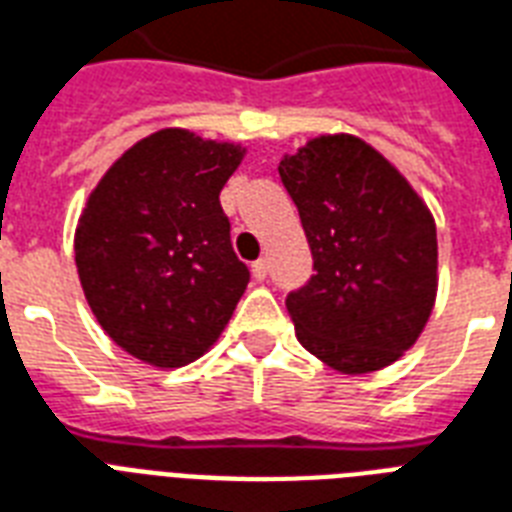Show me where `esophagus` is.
I'll list each match as a JSON object with an SVG mask.
<instances>
[{
  "instance_id": "esophagus-1",
  "label": "esophagus",
  "mask_w": 512,
  "mask_h": 512,
  "mask_svg": "<svg viewBox=\"0 0 512 512\" xmlns=\"http://www.w3.org/2000/svg\"><path fill=\"white\" fill-rule=\"evenodd\" d=\"M252 276H255L257 282H263L265 276H268V260H263V257L255 260V263H252Z\"/></svg>"
}]
</instances>
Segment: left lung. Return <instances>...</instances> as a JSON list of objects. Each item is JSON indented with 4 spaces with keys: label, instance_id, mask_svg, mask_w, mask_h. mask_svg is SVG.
<instances>
[{
    "label": "left lung",
    "instance_id": "left-lung-1",
    "mask_svg": "<svg viewBox=\"0 0 512 512\" xmlns=\"http://www.w3.org/2000/svg\"><path fill=\"white\" fill-rule=\"evenodd\" d=\"M279 174L317 271L287 295L298 341L346 376L397 362L438 298V230L424 198L354 134L308 139Z\"/></svg>",
    "mask_w": 512,
    "mask_h": 512
}]
</instances>
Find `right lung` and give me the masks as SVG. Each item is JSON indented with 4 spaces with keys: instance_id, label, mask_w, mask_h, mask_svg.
<instances>
[{
    "instance_id": "1",
    "label": "right lung",
    "mask_w": 512,
    "mask_h": 512,
    "mask_svg": "<svg viewBox=\"0 0 512 512\" xmlns=\"http://www.w3.org/2000/svg\"><path fill=\"white\" fill-rule=\"evenodd\" d=\"M247 147L161 128L93 187L74 228V263L101 330L152 368L204 357L249 284L230 247L220 190Z\"/></svg>"
}]
</instances>
